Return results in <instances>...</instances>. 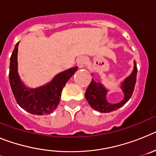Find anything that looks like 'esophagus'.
<instances>
[{
	"instance_id": "1",
	"label": "esophagus",
	"mask_w": 156,
	"mask_h": 156,
	"mask_svg": "<svg viewBox=\"0 0 156 156\" xmlns=\"http://www.w3.org/2000/svg\"><path fill=\"white\" fill-rule=\"evenodd\" d=\"M86 58L83 57V56H81V57L78 58V59H77V66H79L80 68L84 67L85 64H86Z\"/></svg>"
}]
</instances>
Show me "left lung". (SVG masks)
<instances>
[{
  "label": "left lung",
  "mask_w": 156,
  "mask_h": 156,
  "mask_svg": "<svg viewBox=\"0 0 156 156\" xmlns=\"http://www.w3.org/2000/svg\"><path fill=\"white\" fill-rule=\"evenodd\" d=\"M137 64L134 62L133 73L122 83V90L124 93V98L122 99V101L116 104H110L106 101L107 90L100 83H96L92 79L85 93V98L90 107L101 112H111L122 107L127 102L133 94L137 80Z\"/></svg>",
  "instance_id": "obj_1"
}]
</instances>
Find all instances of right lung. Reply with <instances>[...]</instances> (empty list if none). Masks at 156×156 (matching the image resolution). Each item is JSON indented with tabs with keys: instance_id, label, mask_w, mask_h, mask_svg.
I'll use <instances>...</instances> for the list:
<instances>
[{
	"instance_id": "obj_1",
	"label": "right lung",
	"mask_w": 156,
	"mask_h": 156,
	"mask_svg": "<svg viewBox=\"0 0 156 156\" xmlns=\"http://www.w3.org/2000/svg\"><path fill=\"white\" fill-rule=\"evenodd\" d=\"M19 43L16 44L11 56L9 68L10 86L16 102L21 108L34 115L51 114L59 104L63 87L78 68L69 69L58 74L51 82L45 86L29 89L23 84L17 72Z\"/></svg>"
}]
</instances>
